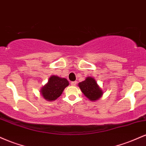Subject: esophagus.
I'll use <instances>...</instances> for the list:
<instances>
[{
	"mask_svg": "<svg viewBox=\"0 0 146 146\" xmlns=\"http://www.w3.org/2000/svg\"><path fill=\"white\" fill-rule=\"evenodd\" d=\"M76 84H77L76 82H71V86H75V85H76Z\"/></svg>",
	"mask_w": 146,
	"mask_h": 146,
	"instance_id": "esophagus-1",
	"label": "esophagus"
}]
</instances>
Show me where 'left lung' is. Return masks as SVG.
I'll use <instances>...</instances> for the list:
<instances>
[{"label": "left lung", "mask_w": 146, "mask_h": 146, "mask_svg": "<svg viewBox=\"0 0 146 146\" xmlns=\"http://www.w3.org/2000/svg\"><path fill=\"white\" fill-rule=\"evenodd\" d=\"M78 86L83 94L90 101H98L104 94L103 90L95 78L92 77H87L84 81L78 84Z\"/></svg>", "instance_id": "1"}]
</instances>
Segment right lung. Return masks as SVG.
I'll return each instance as SVG.
<instances>
[{
    "instance_id": "1",
    "label": "right lung",
    "mask_w": 146,
    "mask_h": 146,
    "mask_svg": "<svg viewBox=\"0 0 146 146\" xmlns=\"http://www.w3.org/2000/svg\"><path fill=\"white\" fill-rule=\"evenodd\" d=\"M68 85L69 82L66 78L51 75L48 78V82L42 87L40 92L42 98L46 101H55L62 95L63 90Z\"/></svg>"
}]
</instances>
